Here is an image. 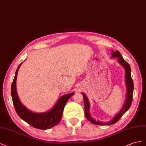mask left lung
I'll return each instance as SVG.
<instances>
[{
    "label": "left lung",
    "instance_id": "obj_1",
    "mask_svg": "<svg viewBox=\"0 0 146 146\" xmlns=\"http://www.w3.org/2000/svg\"><path fill=\"white\" fill-rule=\"evenodd\" d=\"M112 56L113 57H117L118 62L121 64L125 70V82L127 86V98L125 103L124 104L122 109L121 110L119 113L116 115L115 117L112 119L111 121L109 122V123H103L102 122H98L95 120L94 119L92 118L89 114V108L90 105L88 100L85 95L84 94L82 93L83 97H84V108H85V115L87 119L90 121L91 123L96 124V125H112L117 122L118 120L122 117V115L125 113V112L129 110L130 108L131 105L132 103V99H133V89H134V84L132 80L131 76V68L130 65L125 60L120 53L117 51L115 52L113 51L112 54Z\"/></svg>",
    "mask_w": 146,
    "mask_h": 146
}]
</instances>
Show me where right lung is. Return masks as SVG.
I'll return each mask as SVG.
<instances>
[{"label": "right lung", "mask_w": 146, "mask_h": 146, "mask_svg": "<svg viewBox=\"0 0 146 146\" xmlns=\"http://www.w3.org/2000/svg\"><path fill=\"white\" fill-rule=\"evenodd\" d=\"M22 63L19 64L16 71L15 76L12 82L11 89V97L16 113L21 119L35 128L40 129V130H46V129L56 126L60 122L66 103L74 93L73 92L63 95L60 98L51 111L46 112L44 113H35L29 111L21 103L18 97L17 92H16V81L17 79L18 70Z\"/></svg>", "instance_id": "obj_1"}]
</instances>
